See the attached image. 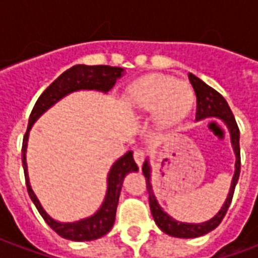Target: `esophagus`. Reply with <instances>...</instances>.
Returning a JSON list of instances; mask_svg holds the SVG:
<instances>
[{
	"label": "esophagus",
	"mask_w": 258,
	"mask_h": 258,
	"mask_svg": "<svg viewBox=\"0 0 258 258\" xmlns=\"http://www.w3.org/2000/svg\"><path fill=\"white\" fill-rule=\"evenodd\" d=\"M134 160L135 163L138 164V167L141 168L142 163H144V160H145V152L142 151L141 148H135L134 149Z\"/></svg>",
	"instance_id": "34e87169"
}]
</instances>
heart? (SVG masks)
Listing matches in <instances>:
<instances>
[{
  "mask_svg": "<svg viewBox=\"0 0 258 258\" xmlns=\"http://www.w3.org/2000/svg\"><path fill=\"white\" fill-rule=\"evenodd\" d=\"M127 96L137 110L157 113L164 125L181 121L194 105V91L189 85L163 74H151L135 81Z\"/></svg>",
  "mask_w": 258,
  "mask_h": 258,
  "instance_id": "b5f03b06",
  "label": "heart"
}]
</instances>
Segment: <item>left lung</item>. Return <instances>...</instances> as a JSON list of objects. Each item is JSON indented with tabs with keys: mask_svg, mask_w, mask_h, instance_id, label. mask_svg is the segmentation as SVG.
<instances>
[{
	"mask_svg": "<svg viewBox=\"0 0 258 258\" xmlns=\"http://www.w3.org/2000/svg\"><path fill=\"white\" fill-rule=\"evenodd\" d=\"M189 81L192 87H194L195 95H196V120H202L206 117H218L222 118L225 124L229 128L231 133V141H232L233 151L236 155V163H235V175H233L232 185H231V190L228 194V198L225 203L221 207V210L218 211L214 218H211L210 221L203 222V224H184V222H178L173 220L171 217L167 216L164 211L160 209V206L156 202V198L152 192L151 185V167L148 162L144 163L142 166V171L144 175L146 177V189L149 194V206H151L152 216L153 220L156 222V225L163 232L175 236V238H198L205 233L210 232L214 228L220 225L222 218L227 214L229 205L232 202L233 192H235V186L239 179V174H240V146H239V127L236 124V120L233 117V113L231 107L228 106L227 101L222 98L220 92H217L214 88H211L207 84H205L200 79H198L194 74H188Z\"/></svg>",
	"mask_w": 258,
	"mask_h": 258,
	"instance_id": "left-lung-1",
	"label": "left lung"
}]
</instances>
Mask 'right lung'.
I'll return each instance as SVG.
<instances>
[{"mask_svg": "<svg viewBox=\"0 0 258 258\" xmlns=\"http://www.w3.org/2000/svg\"><path fill=\"white\" fill-rule=\"evenodd\" d=\"M124 70L121 68H113L106 64H96V66H85V64H76L73 68L68 69L64 73L59 76L52 84L44 91L41 96L37 99L36 105L33 107L29 117V125L26 130L22 144V163L25 170V178L27 192L33 203L36 205L37 210L41 214L44 221L52 228L59 236H62L69 240L83 242V240H94V239L102 238L112 229L114 220H116V209H117L118 196L123 185V179L125 174L130 171H137L138 166L134 162L133 152H127L123 157H120L117 162L113 164L112 170L107 177V194L103 205L95 214L83 221L73 222V224H60L52 220L44 211L40 205V202L36 198L29 182L27 175V164H26V146H27V137L31 125L42 113L58 102L60 98L68 95L70 92L77 90H98L107 92L112 88L116 80L121 76Z\"/></svg>", "mask_w": 258, "mask_h": 258, "instance_id": "right-lung-1", "label": "right lung"}]
</instances>
